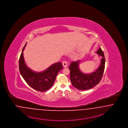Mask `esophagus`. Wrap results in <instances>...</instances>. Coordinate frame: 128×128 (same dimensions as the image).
<instances>
[{"label":"esophagus","instance_id":"1","mask_svg":"<svg viewBox=\"0 0 128 128\" xmlns=\"http://www.w3.org/2000/svg\"><path fill=\"white\" fill-rule=\"evenodd\" d=\"M62 65H63V66L64 68H66L67 66H68L67 62L66 61H64V62H62Z\"/></svg>","mask_w":128,"mask_h":128}]
</instances>
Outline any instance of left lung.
I'll list each match as a JSON object with an SVG mask.
<instances>
[{
  "mask_svg": "<svg viewBox=\"0 0 128 128\" xmlns=\"http://www.w3.org/2000/svg\"><path fill=\"white\" fill-rule=\"evenodd\" d=\"M96 53L102 57L101 64L97 70L91 73L84 74L80 70V60L72 62L68 66L71 84L78 89L81 90L90 89L97 85L102 80L105 68L106 60L101 48H99Z\"/></svg>",
  "mask_w": 128,
  "mask_h": 128,
  "instance_id": "obj_1",
  "label": "left lung"
}]
</instances>
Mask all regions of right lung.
<instances>
[{
	"label": "right lung",
	"mask_w": 128,
	"mask_h": 128,
	"mask_svg": "<svg viewBox=\"0 0 128 128\" xmlns=\"http://www.w3.org/2000/svg\"><path fill=\"white\" fill-rule=\"evenodd\" d=\"M22 48L19 60V71L27 84L36 91L44 92L51 88L60 71L63 68L61 62L55 63L41 72H36L27 66L24 60Z\"/></svg>",
	"instance_id": "obj_1"
}]
</instances>
